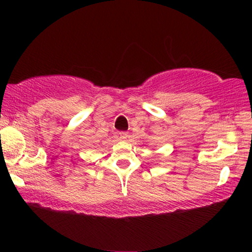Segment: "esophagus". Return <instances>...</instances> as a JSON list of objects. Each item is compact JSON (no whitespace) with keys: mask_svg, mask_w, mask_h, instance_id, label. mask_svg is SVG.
Here are the masks:
<instances>
[{"mask_svg":"<svg viewBox=\"0 0 252 252\" xmlns=\"http://www.w3.org/2000/svg\"><path fill=\"white\" fill-rule=\"evenodd\" d=\"M117 136H118V139L120 141H126L127 137H128V133H127V132H119L118 134H117Z\"/></svg>","mask_w":252,"mask_h":252,"instance_id":"34e87169","label":"esophagus"}]
</instances>
